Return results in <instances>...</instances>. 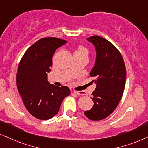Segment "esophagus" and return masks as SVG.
I'll list each match as a JSON object with an SVG mask.
<instances>
[{"label":"esophagus","instance_id":"34e87169","mask_svg":"<svg viewBox=\"0 0 148 148\" xmlns=\"http://www.w3.org/2000/svg\"><path fill=\"white\" fill-rule=\"evenodd\" d=\"M73 92H74V93L79 95H86L85 92L84 91H78V90H74Z\"/></svg>","mask_w":148,"mask_h":148}]
</instances>
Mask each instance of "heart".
Masks as SVG:
<instances>
[{"label": "heart", "mask_w": 148, "mask_h": 148, "mask_svg": "<svg viewBox=\"0 0 148 148\" xmlns=\"http://www.w3.org/2000/svg\"><path fill=\"white\" fill-rule=\"evenodd\" d=\"M74 53L77 54H84V55H88V50L85 47L82 46V45H80L78 47L77 49H76Z\"/></svg>", "instance_id": "1"}]
</instances>
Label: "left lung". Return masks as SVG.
<instances>
[{
  "label": "left lung",
  "instance_id": "obj_1",
  "mask_svg": "<svg viewBox=\"0 0 148 148\" xmlns=\"http://www.w3.org/2000/svg\"><path fill=\"white\" fill-rule=\"evenodd\" d=\"M87 40L97 51L95 64L90 73L95 78L92 82H95L96 88L91 94L93 107L84 114L97 121L107 118L119 105L125 90L127 70L121 53L111 42L99 36Z\"/></svg>",
  "mask_w": 148,
  "mask_h": 148
}]
</instances>
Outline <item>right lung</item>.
<instances>
[{"label": "right lung", "mask_w": 148, "mask_h": 148, "mask_svg": "<svg viewBox=\"0 0 148 148\" xmlns=\"http://www.w3.org/2000/svg\"><path fill=\"white\" fill-rule=\"evenodd\" d=\"M66 42L56 37L41 38L27 49L19 64L17 89L25 108L38 119L53 117L60 110L64 98L70 94L68 86L59 87L47 80L54 53Z\"/></svg>", "instance_id": "right-lung-1"}]
</instances>
